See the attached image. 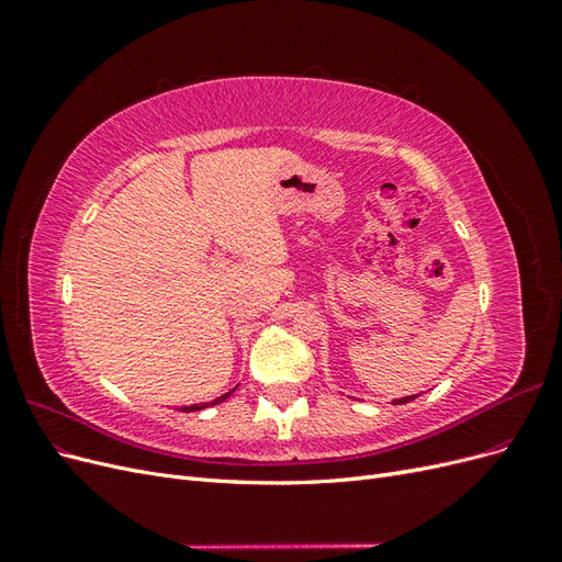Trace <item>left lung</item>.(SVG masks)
I'll list each match as a JSON object with an SVG mask.
<instances>
[{
  "mask_svg": "<svg viewBox=\"0 0 562 562\" xmlns=\"http://www.w3.org/2000/svg\"><path fill=\"white\" fill-rule=\"evenodd\" d=\"M417 396H403V398H396L394 401V405H403V403H411V401H415Z\"/></svg>",
  "mask_w": 562,
  "mask_h": 562,
  "instance_id": "8db88e82",
  "label": "left lung"
}]
</instances>
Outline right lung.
Returning <instances> with one entry per match:
<instances>
[{
	"label": "right lung",
	"mask_w": 562,
	"mask_h": 562,
	"mask_svg": "<svg viewBox=\"0 0 562 562\" xmlns=\"http://www.w3.org/2000/svg\"><path fill=\"white\" fill-rule=\"evenodd\" d=\"M234 394V389L232 391H227V394H223V396H217L215 401H211V403H194V405H184V407H180L182 413H196V411H203V407H209V405H217V403H223L225 398H229Z\"/></svg>",
	"instance_id": "1"
}]
</instances>
